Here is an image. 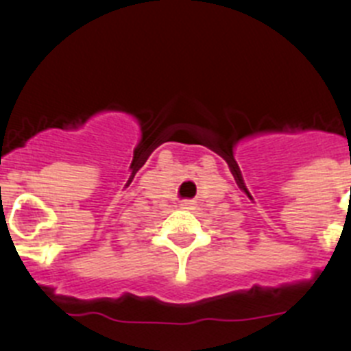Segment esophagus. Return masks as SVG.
<instances>
[{"mask_svg":"<svg viewBox=\"0 0 351 351\" xmlns=\"http://www.w3.org/2000/svg\"><path fill=\"white\" fill-rule=\"evenodd\" d=\"M181 207L182 209H193V202L191 200H184V202H181Z\"/></svg>","mask_w":351,"mask_h":351,"instance_id":"1","label":"esophagus"}]
</instances>
